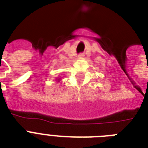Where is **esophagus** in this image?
<instances>
[{"mask_svg": "<svg viewBox=\"0 0 148 148\" xmlns=\"http://www.w3.org/2000/svg\"><path fill=\"white\" fill-rule=\"evenodd\" d=\"M84 56V53H80V54L78 55V57L80 58H83Z\"/></svg>", "mask_w": 148, "mask_h": 148, "instance_id": "34e87169", "label": "esophagus"}]
</instances>
